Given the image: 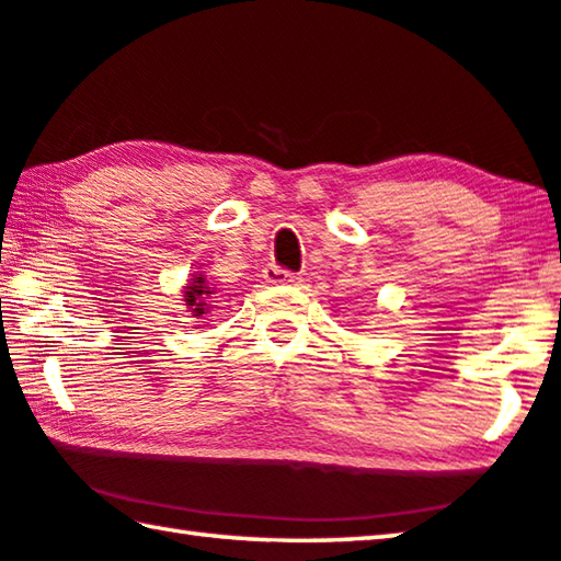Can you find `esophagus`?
Returning a JSON list of instances; mask_svg holds the SVG:
<instances>
[{"instance_id":"esophagus-1","label":"esophagus","mask_w":561,"mask_h":561,"mask_svg":"<svg viewBox=\"0 0 561 561\" xmlns=\"http://www.w3.org/2000/svg\"><path fill=\"white\" fill-rule=\"evenodd\" d=\"M264 279L270 284H279V287H294V284H299V277H294L291 272L277 267V264H270V267L264 270Z\"/></svg>"}]
</instances>
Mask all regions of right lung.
<instances>
[{
  "instance_id": "right-lung-1",
  "label": "right lung",
  "mask_w": 561,
  "mask_h": 561,
  "mask_svg": "<svg viewBox=\"0 0 561 561\" xmlns=\"http://www.w3.org/2000/svg\"><path fill=\"white\" fill-rule=\"evenodd\" d=\"M215 287L203 272L190 274L185 287H183V304L185 309L193 314L195 319H203L205 314H210L213 309H217V299H215Z\"/></svg>"
}]
</instances>
